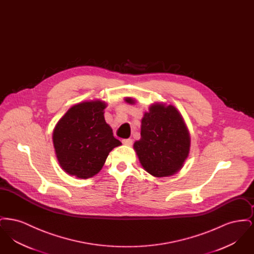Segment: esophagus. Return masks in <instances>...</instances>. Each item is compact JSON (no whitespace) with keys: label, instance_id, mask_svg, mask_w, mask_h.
Segmentation results:
<instances>
[{"label":"esophagus","instance_id":"esophagus-1","mask_svg":"<svg viewBox=\"0 0 254 254\" xmlns=\"http://www.w3.org/2000/svg\"><path fill=\"white\" fill-rule=\"evenodd\" d=\"M122 143H123L124 145H131L133 143L132 139H123V140H122Z\"/></svg>","mask_w":254,"mask_h":254}]
</instances>
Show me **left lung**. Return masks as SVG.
I'll return each mask as SVG.
<instances>
[{"mask_svg": "<svg viewBox=\"0 0 254 254\" xmlns=\"http://www.w3.org/2000/svg\"><path fill=\"white\" fill-rule=\"evenodd\" d=\"M125 100L135 103L129 97ZM190 146V133L179 111L171 105L150 106L142 119L141 139L134 143L142 167L155 177L173 175L183 168Z\"/></svg>", "mask_w": 254, "mask_h": 254, "instance_id": "1", "label": "left lung"}]
</instances>
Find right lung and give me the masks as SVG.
Listing matches in <instances>:
<instances>
[{
    "label": "right lung",
    "mask_w": 254,
    "mask_h": 254,
    "mask_svg": "<svg viewBox=\"0 0 254 254\" xmlns=\"http://www.w3.org/2000/svg\"><path fill=\"white\" fill-rule=\"evenodd\" d=\"M102 101L73 106L57 123L53 145L62 169L67 174L87 179L97 174L109 152L122 145L105 121Z\"/></svg>",
    "instance_id": "1"
}]
</instances>
